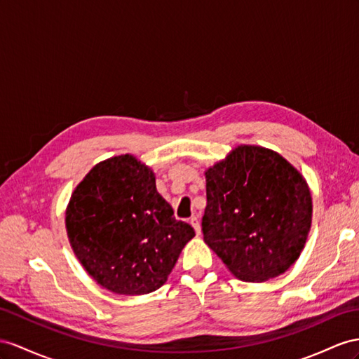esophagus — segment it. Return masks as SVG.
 Masks as SVG:
<instances>
[{"instance_id":"34e87169","label":"esophagus","mask_w":359,"mask_h":359,"mask_svg":"<svg viewBox=\"0 0 359 359\" xmlns=\"http://www.w3.org/2000/svg\"><path fill=\"white\" fill-rule=\"evenodd\" d=\"M189 223H191V226L194 227V231H196V233L197 235H200V219H198V217H191L189 218Z\"/></svg>"}]
</instances>
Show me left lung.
Here are the masks:
<instances>
[{"label":"left lung","mask_w":359,"mask_h":359,"mask_svg":"<svg viewBox=\"0 0 359 359\" xmlns=\"http://www.w3.org/2000/svg\"><path fill=\"white\" fill-rule=\"evenodd\" d=\"M205 243L236 278L264 282L287 271L305 247L312 200L280 154L240 145L206 171Z\"/></svg>","instance_id":"obj_1"}]
</instances>
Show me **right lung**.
Wrapping results in <instances>:
<instances>
[{"label":"right lung","mask_w":359,"mask_h":359,"mask_svg":"<svg viewBox=\"0 0 359 359\" xmlns=\"http://www.w3.org/2000/svg\"><path fill=\"white\" fill-rule=\"evenodd\" d=\"M67 231L85 270L103 288L126 296L161 288L196 235L174 217L153 171L130 154L88 172L71 196Z\"/></svg>","instance_id":"1"}]
</instances>
